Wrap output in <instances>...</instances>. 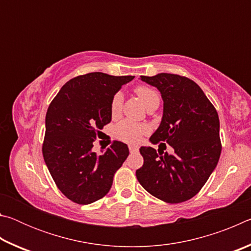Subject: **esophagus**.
<instances>
[{"label": "esophagus", "mask_w": 251, "mask_h": 251, "mask_svg": "<svg viewBox=\"0 0 251 251\" xmlns=\"http://www.w3.org/2000/svg\"><path fill=\"white\" fill-rule=\"evenodd\" d=\"M128 148H129L130 152H134V151H138V146H136V145H128Z\"/></svg>", "instance_id": "obj_1"}]
</instances>
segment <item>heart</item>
Instances as JSON below:
<instances>
[{
    "label": "heart",
    "mask_w": 251,
    "mask_h": 251,
    "mask_svg": "<svg viewBox=\"0 0 251 251\" xmlns=\"http://www.w3.org/2000/svg\"><path fill=\"white\" fill-rule=\"evenodd\" d=\"M135 94L138 96L142 103L145 107H150L151 104L159 101V96L157 93L146 85H138L135 88ZM123 107V95L122 93H116L113 96L112 100H110V115L112 117L116 118L121 115ZM147 127L145 125L137 124V123L130 122V121H123L115 127L114 134L116 137L121 141H124L127 143H135L137 142L141 136L146 133Z\"/></svg>",
    "instance_id": "obj_1"
}]
</instances>
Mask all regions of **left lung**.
<instances>
[{"label": "left lung", "mask_w": 251, "mask_h": 251, "mask_svg": "<svg viewBox=\"0 0 251 251\" xmlns=\"http://www.w3.org/2000/svg\"><path fill=\"white\" fill-rule=\"evenodd\" d=\"M141 78L157 87L164 100L161 123L150 141L167 143L174 154L141 147L144 164L136 171V177L160 201H186L199 193L218 164L222 152L218 113L188 77L160 73Z\"/></svg>", "instance_id": "obj_1"}]
</instances>
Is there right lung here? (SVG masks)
Segmentation results:
<instances>
[{"instance_id": "right-lung-1", "label": "right lung", "mask_w": 251, "mask_h": 251, "mask_svg": "<svg viewBox=\"0 0 251 251\" xmlns=\"http://www.w3.org/2000/svg\"><path fill=\"white\" fill-rule=\"evenodd\" d=\"M133 78L100 72L79 75L50 101L42 152L57 188L70 201L88 205L103 198L128 156L126 144L117 141L101 155L92 148L100 129L112 121L113 96Z\"/></svg>"}]
</instances>
